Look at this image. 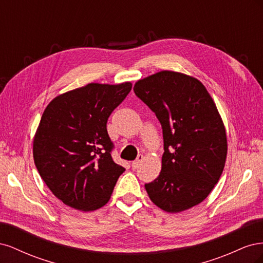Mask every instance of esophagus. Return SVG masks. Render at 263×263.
<instances>
[{
	"mask_svg": "<svg viewBox=\"0 0 263 263\" xmlns=\"http://www.w3.org/2000/svg\"><path fill=\"white\" fill-rule=\"evenodd\" d=\"M142 159H144V156H142V155H138V157H137L136 160L133 161V163H132L133 169H137V168H138L139 164H140V162L142 161Z\"/></svg>",
	"mask_w": 263,
	"mask_h": 263,
	"instance_id": "34e87169",
	"label": "esophagus"
}]
</instances>
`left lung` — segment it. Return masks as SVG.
Segmentation results:
<instances>
[{
    "label": "left lung",
    "instance_id": "1",
    "mask_svg": "<svg viewBox=\"0 0 263 263\" xmlns=\"http://www.w3.org/2000/svg\"><path fill=\"white\" fill-rule=\"evenodd\" d=\"M134 92L162 127L161 172L145 184L151 202L168 213L200 204L227 157L225 126L210 93L197 79L169 70L138 80Z\"/></svg>",
    "mask_w": 263,
    "mask_h": 263
}]
</instances>
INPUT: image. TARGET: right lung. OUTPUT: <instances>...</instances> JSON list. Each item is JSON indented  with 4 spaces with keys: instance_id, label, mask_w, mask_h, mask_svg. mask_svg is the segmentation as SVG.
<instances>
[{
    "instance_id": "obj_1",
    "label": "right lung",
    "mask_w": 263,
    "mask_h": 263,
    "mask_svg": "<svg viewBox=\"0 0 263 263\" xmlns=\"http://www.w3.org/2000/svg\"><path fill=\"white\" fill-rule=\"evenodd\" d=\"M130 90V82L89 83L58 95L45 108L34 137L35 165L53 195L70 208L101 209L125 171L110 156L106 123Z\"/></svg>"
}]
</instances>
